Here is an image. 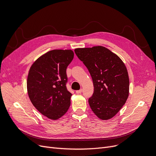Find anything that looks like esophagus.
Here are the masks:
<instances>
[{"instance_id": "34e87169", "label": "esophagus", "mask_w": 156, "mask_h": 156, "mask_svg": "<svg viewBox=\"0 0 156 156\" xmlns=\"http://www.w3.org/2000/svg\"><path fill=\"white\" fill-rule=\"evenodd\" d=\"M82 91H83V90L80 89V90H77V91H76V93H77V94H80V93H82Z\"/></svg>"}]
</instances>
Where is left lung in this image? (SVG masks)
Wrapping results in <instances>:
<instances>
[{
    "label": "left lung",
    "mask_w": 156,
    "mask_h": 156,
    "mask_svg": "<svg viewBox=\"0 0 156 156\" xmlns=\"http://www.w3.org/2000/svg\"><path fill=\"white\" fill-rule=\"evenodd\" d=\"M91 75L94 92L88 102L100 119L115 116L126 102L129 93V79L122 60L102 46L74 50Z\"/></svg>",
    "instance_id": "8db88e82"
}]
</instances>
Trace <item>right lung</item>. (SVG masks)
<instances>
[{
	"mask_svg": "<svg viewBox=\"0 0 156 156\" xmlns=\"http://www.w3.org/2000/svg\"><path fill=\"white\" fill-rule=\"evenodd\" d=\"M72 50H52L31 65L27 80L30 102L40 113L58 120L69 109L72 93L66 89V68L73 59Z\"/></svg>",
	"mask_w": 156,
	"mask_h": 156,
	"instance_id": "add662e5",
	"label": "right lung"
}]
</instances>
